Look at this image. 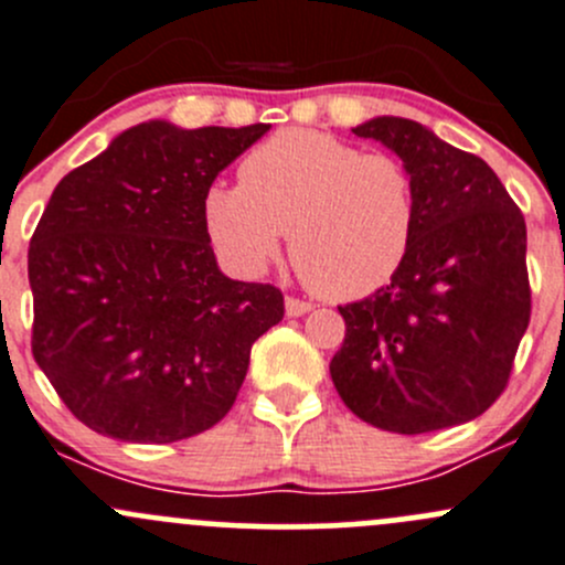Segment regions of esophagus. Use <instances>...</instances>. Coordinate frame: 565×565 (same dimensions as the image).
<instances>
[{"label":"esophagus","instance_id":"1","mask_svg":"<svg viewBox=\"0 0 565 565\" xmlns=\"http://www.w3.org/2000/svg\"><path fill=\"white\" fill-rule=\"evenodd\" d=\"M310 310H312V301L299 299V296H288V299H285V312H288V316H305V312Z\"/></svg>","mask_w":565,"mask_h":565}]
</instances>
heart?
I'll return each mask as SVG.
<instances>
[{"mask_svg": "<svg viewBox=\"0 0 565 565\" xmlns=\"http://www.w3.org/2000/svg\"><path fill=\"white\" fill-rule=\"evenodd\" d=\"M239 177L209 190L203 212L214 247L242 275L264 271L285 234L301 280L329 299L375 294L408 258L418 195L399 157L290 127L244 157Z\"/></svg>", "mask_w": 565, "mask_h": 565, "instance_id": "obj_1", "label": "heart"}]
</instances>
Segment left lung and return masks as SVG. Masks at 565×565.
<instances>
[{
  "instance_id": "left-lung-1",
  "label": "left lung",
  "mask_w": 565,
  "mask_h": 565,
  "mask_svg": "<svg viewBox=\"0 0 565 565\" xmlns=\"http://www.w3.org/2000/svg\"><path fill=\"white\" fill-rule=\"evenodd\" d=\"M353 132L411 168L418 223L392 282L340 305L345 340L331 381L348 408L386 433L470 422L509 386L531 323L525 217L481 157L418 121L377 116Z\"/></svg>"
}]
</instances>
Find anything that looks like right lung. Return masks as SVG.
Masks as SVG:
<instances>
[{
	"instance_id": "1",
	"label": "right lung",
	"mask_w": 565,
	"mask_h": 565,
	"mask_svg": "<svg viewBox=\"0 0 565 565\" xmlns=\"http://www.w3.org/2000/svg\"><path fill=\"white\" fill-rule=\"evenodd\" d=\"M266 130L143 121L56 184L29 242L32 356L95 433L173 444L214 427L282 321L280 288L217 269L203 212Z\"/></svg>"
}]
</instances>
